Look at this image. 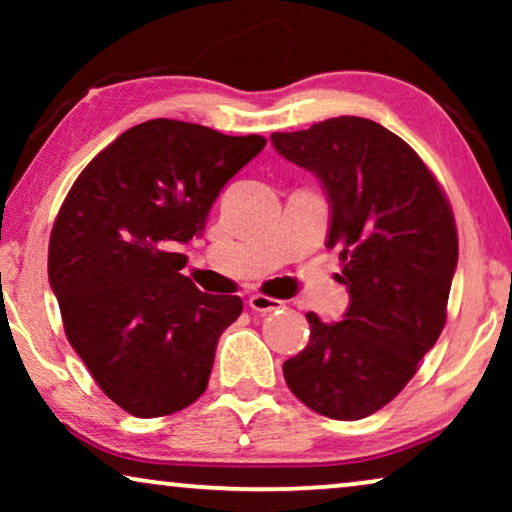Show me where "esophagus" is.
Listing matches in <instances>:
<instances>
[{
  "mask_svg": "<svg viewBox=\"0 0 512 512\" xmlns=\"http://www.w3.org/2000/svg\"><path fill=\"white\" fill-rule=\"evenodd\" d=\"M249 307H251V310H254V312L265 314V312L279 310V307H282V300L270 298V296H261V293H256V296L249 298Z\"/></svg>",
  "mask_w": 512,
  "mask_h": 512,
  "instance_id": "1",
  "label": "esophagus"
}]
</instances>
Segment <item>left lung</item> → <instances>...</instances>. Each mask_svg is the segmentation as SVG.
Wrapping results in <instances>:
<instances>
[{
    "label": "left lung",
    "mask_w": 512,
    "mask_h": 512,
    "mask_svg": "<svg viewBox=\"0 0 512 512\" xmlns=\"http://www.w3.org/2000/svg\"><path fill=\"white\" fill-rule=\"evenodd\" d=\"M270 142L324 186L326 247L349 291L335 324L307 312L310 342L284 361V380L307 408L354 422L412 380L443 331L459 256L450 202L422 158L368 118H328Z\"/></svg>",
    "instance_id": "obj_1"
}]
</instances>
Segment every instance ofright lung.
<instances>
[{
    "mask_svg": "<svg viewBox=\"0 0 512 512\" xmlns=\"http://www.w3.org/2000/svg\"><path fill=\"white\" fill-rule=\"evenodd\" d=\"M263 146L261 135L153 118L97 153L62 202L48 282L69 345L130 415H172L205 394L242 300L202 293L179 272L177 247Z\"/></svg>",
    "mask_w": 512,
    "mask_h": 512,
    "instance_id": "add662e5",
    "label": "right lung"
}]
</instances>
